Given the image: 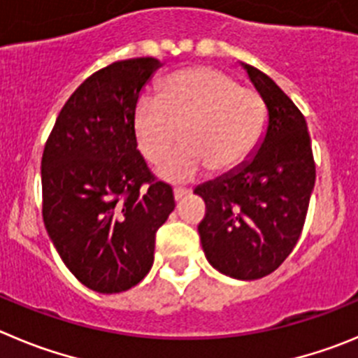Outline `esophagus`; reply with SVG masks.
Masks as SVG:
<instances>
[{
    "instance_id": "obj_1",
    "label": "esophagus",
    "mask_w": 358,
    "mask_h": 358,
    "mask_svg": "<svg viewBox=\"0 0 358 358\" xmlns=\"http://www.w3.org/2000/svg\"><path fill=\"white\" fill-rule=\"evenodd\" d=\"M187 194H190V189H183V187H176L173 190V196H175V201H180L182 198H185Z\"/></svg>"
}]
</instances>
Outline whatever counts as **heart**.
Listing matches in <instances>:
<instances>
[{"mask_svg":"<svg viewBox=\"0 0 358 358\" xmlns=\"http://www.w3.org/2000/svg\"><path fill=\"white\" fill-rule=\"evenodd\" d=\"M268 123L259 93L238 88L228 73L212 66H190L169 73L159 95H145L134 109V138L150 162H160L180 139L183 145L164 160L157 175L187 182L208 168L238 169L262 145Z\"/></svg>","mask_w":358,"mask_h":358,"instance_id":"obj_1","label":"heart"}]
</instances>
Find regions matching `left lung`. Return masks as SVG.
I'll return each mask as SVG.
<instances>
[{
    "label": "left lung",
    "mask_w": 358,
    "mask_h": 358,
    "mask_svg": "<svg viewBox=\"0 0 358 358\" xmlns=\"http://www.w3.org/2000/svg\"><path fill=\"white\" fill-rule=\"evenodd\" d=\"M242 66L266 103L265 138L243 166L201 183L194 194L206 205L198 231L210 265L255 280L272 273L299 242L316 166L299 108L266 73Z\"/></svg>",
    "instance_id": "1"
}]
</instances>
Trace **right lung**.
<instances>
[{
	"instance_id": "right-lung-1",
	"label": "right lung",
	"mask_w": 358,
	"mask_h": 358,
	"mask_svg": "<svg viewBox=\"0 0 358 358\" xmlns=\"http://www.w3.org/2000/svg\"><path fill=\"white\" fill-rule=\"evenodd\" d=\"M160 66L134 58L90 76L43 148V224L66 268L93 292L141 282L153 265L157 229L175 210L173 189L153 180L132 129L136 103Z\"/></svg>"
}]
</instances>
